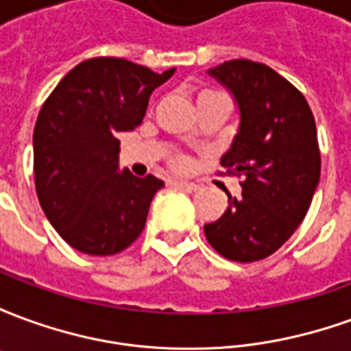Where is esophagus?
<instances>
[{
	"instance_id": "obj_1",
	"label": "esophagus",
	"mask_w": 351,
	"mask_h": 351,
	"mask_svg": "<svg viewBox=\"0 0 351 351\" xmlns=\"http://www.w3.org/2000/svg\"><path fill=\"white\" fill-rule=\"evenodd\" d=\"M171 186H175V188H180V190L186 191H195L199 188L197 184L188 182V180H171Z\"/></svg>"
}]
</instances>
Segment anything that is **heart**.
I'll list each match as a JSON object with an SVG mask.
<instances>
[{
  "instance_id": "1",
  "label": "heart",
  "mask_w": 351,
  "mask_h": 351,
  "mask_svg": "<svg viewBox=\"0 0 351 351\" xmlns=\"http://www.w3.org/2000/svg\"><path fill=\"white\" fill-rule=\"evenodd\" d=\"M203 93H210V92H203ZM203 93H201V95H203ZM184 161L182 160H176V165H178V167H180V165H182Z\"/></svg>"
}]
</instances>
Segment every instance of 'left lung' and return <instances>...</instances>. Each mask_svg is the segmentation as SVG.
<instances>
[{
	"instance_id": "1",
	"label": "left lung",
	"mask_w": 351,
	"mask_h": 351,
	"mask_svg": "<svg viewBox=\"0 0 351 351\" xmlns=\"http://www.w3.org/2000/svg\"><path fill=\"white\" fill-rule=\"evenodd\" d=\"M239 108V130L221 167L243 176V195L205 226L223 258L250 263L278 250L304 220L319 182L314 114L297 88L269 65L231 60L208 69Z\"/></svg>"
}]
</instances>
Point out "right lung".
<instances>
[{
  "instance_id": "add662e5",
  "label": "right lung",
  "mask_w": 351,
  "mask_h": 351,
  "mask_svg": "<svg viewBox=\"0 0 351 351\" xmlns=\"http://www.w3.org/2000/svg\"><path fill=\"white\" fill-rule=\"evenodd\" d=\"M175 69L92 58L60 80L34 130L35 190L65 243L88 256L125 250L145 229L163 180L120 171V133L143 122L148 99Z\"/></svg>"
}]
</instances>
